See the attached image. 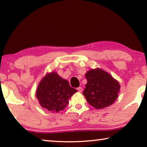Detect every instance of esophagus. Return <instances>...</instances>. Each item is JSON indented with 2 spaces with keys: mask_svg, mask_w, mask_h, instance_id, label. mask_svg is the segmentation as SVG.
I'll return each mask as SVG.
<instances>
[{
  "mask_svg": "<svg viewBox=\"0 0 147 147\" xmlns=\"http://www.w3.org/2000/svg\"><path fill=\"white\" fill-rule=\"evenodd\" d=\"M77 90H78L79 92H82L83 90V89H82V87H78V88H77Z\"/></svg>",
  "mask_w": 147,
  "mask_h": 147,
  "instance_id": "obj_1",
  "label": "esophagus"
}]
</instances>
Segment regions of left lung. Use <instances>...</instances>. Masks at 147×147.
Instances as JSON below:
<instances>
[{
    "label": "left lung",
    "mask_w": 147,
    "mask_h": 147,
    "mask_svg": "<svg viewBox=\"0 0 147 147\" xmlns=\"http://www.w3.org/2000/svg\"><path fill=\"white\" fill-rule=\"evenodd\" d=\"M87 82L83 94L86 100L96 109L112 104L118 96L119 82L106 72L100 69H92L86 74Z\"/></svg>",
    "instance_id": "1"
}]
</instances>
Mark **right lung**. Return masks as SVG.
Instances as JSON below:
<instances>
[{
	"instance_id": "obj_1",
	"label": "right lung",
	"mask_w": 147,
	"mask_h": 147,
	"mask_svg": "<svg viewBox=\"0 0 147 147\" xmlns=\"http://www.w3.org/2000/svg\"><path fill=\"white\" fill-rule=\"evenodd\" d=\"M76 91L67 80L53 72L42 79L37 89L36 96L43 108L56 113L65 108L69 98Z\"/></svg>"
}]
</instances>
